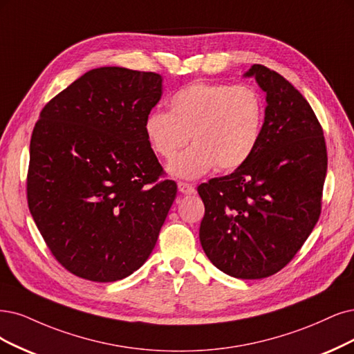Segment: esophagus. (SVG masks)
<instances>
[{"label": "esophagus", "mask_w": 354, "mask_h": 354, "mask_svg": "<svg viewBox=\"0 0 354 354\" xmlns=\"http://www.w3.org/2000/svg\"><path fill=\"white\" fill-rule=\"evenodd\" d=\"M178 189H179V192H182V194H188V195L195 194V187H194L192 184H188V182L179 180V182H178Z\"/></svg>", "instance_id": "34e87169"}]
</instances>
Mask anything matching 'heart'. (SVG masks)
I'll return each instance as SVG.
<instances>
[{"mask_svg": "<svg viewBox=\"0 0 354 354\" xmlns=\"http://www.w3.org/2000/svg\"><path fill=\"white\" fill-rule=\"evenodd\" d=\"M169 112L146 115L144 133L153 151L172 159L191 137L194 146L170 162L176 178L195 179L216 166L232 170L255 151L264 124V100L246 84L192 82L169 97Z\"/></svg>", "mask_w": 354, "mask_h": 354, "instance_id": "b5f03b06", "label": "heart"}]
</instances>
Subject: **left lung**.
Returning a JSON list of instances; mask_svg holds the SVG:
<instances>
[{"instance_id": "1", "label": "left lung", "mask_w": 354, "mask_h": 354, "mask_svg": "<svg viewBox=\"0 0 354 354\" xmlns=\"http://www.w3.org/2000/svg\"><path fill=\"white\" fill-rule=\"evenodd\" d=\"M243 77L267 95L263 131L242 166L198 187L200 242L220 271L255 280L289 264L315 227L328 159L322 128L299 90L259 64Z\"/></svg>"}]
</instances>
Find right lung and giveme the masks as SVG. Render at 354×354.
<instances>
[{"label": "right lung", "mask_w": 354, "mask_h": 354, "mask_svg": "<svg viewBox=\"0 0 354 354\" xmlns=\"http://www.w3.org/2000/svg\"><path fill=\"white\" fill-rule=\"evenodd\" d=\"M162 75L90 70L39 116L28 203L49 251L74 276L122 280L150 257L176 197L144 133Z\"/></svg>", "instance_id": "1"}]
</instances>
